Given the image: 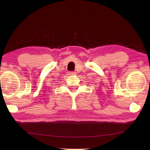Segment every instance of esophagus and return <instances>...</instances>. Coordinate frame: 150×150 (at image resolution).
Here are the masks:
<instances>
[{"label":"esophagus","instance_id":"34e87169","mask_svg":"<svg viewBox=\"0 0 150 150\" xmlns=\"http://www.w3.org/2000/svg\"><path fill=\"white\" fill-rule=\"evenodd\" d=\"M69 75H76V73L75 72H73V71H71V72H69Z\"/></svg>","mask_w":150,"mask_h":150}]
</instances>
